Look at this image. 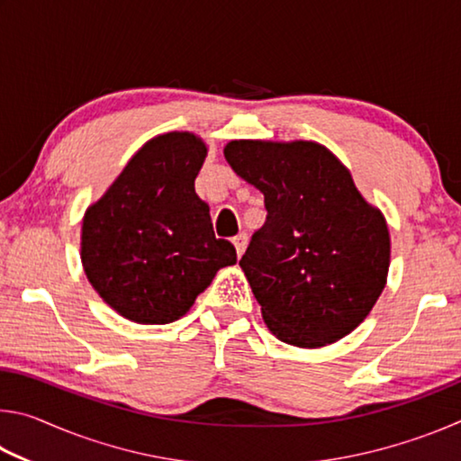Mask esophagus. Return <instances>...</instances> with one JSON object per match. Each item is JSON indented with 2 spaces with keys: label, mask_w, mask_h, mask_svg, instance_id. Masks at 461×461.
Wrapping results in <instances>:
<instances>
[{
  "label": "esophagus",
  "mask_w": 461,
  "mask_h": 461,
  "mask_svg": "<svg viewBox=\"0 0 461 461\" xmlns=\"http://www.w3.org/2000/svg\"><path fill=\"white\" fill-rule=\"evenodd\" d=\"M233 246H236L238 256L244 254L246 248H248V236H246V233H238V236L233 238Z\"/></svg>",
  "instance_id": "obj_1"
}]
</instances>
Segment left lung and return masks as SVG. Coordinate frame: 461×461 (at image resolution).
Returning a JSON list of instances; mask_svg holds the SVG:
<instances>
[{
    "instance_id": "left-lung-1",
    "label": "left lung",
    "mask_w": 461,
    "mask_h": 461,
    "mask_svg": "<svg viewBox=\"0 0 461 461\" xmlns=\"http://www.w3.org/2000/svg\"><path fill=\"white\" fill-rule=\"evenodd\" d=\"M223 154L233 173L264 194L268 212L240 260L264 323L296 348L346 338L384 291V215L317 142L231 140Z\"/></svg>"
}]
</instances>
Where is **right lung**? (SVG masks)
Returning <instances> with one entry per match:
<instances>
[{
  "mask_svg": "<svg viewBox=\"0 0 461 461\" xmlns=\"http://www.w3.org/2000/svg\"><path fill=\"white\" fill-rule=\"evenodd\" d=\"M205 156V142L191 131L148 140L85 212V275L130 321H176L217 270L236 264V248L215 238L209 205L194 193Z\"/></svg>",
  "mask_w": 461,
  "mask_h": 461,
  "instance_id": "obj_1",
  "label": "right lung"
}]
</instances>
